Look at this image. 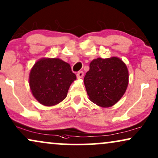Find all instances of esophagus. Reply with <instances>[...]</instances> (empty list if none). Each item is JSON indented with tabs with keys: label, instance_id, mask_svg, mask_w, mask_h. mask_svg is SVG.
<instances>
[{
	"label": "esophagus",
	"instance_id": "1",
	"mask_svg": "<svg viewBox=\"0 0 158 158\" xmlns=\"http://www.w3.org/2000/svg\"><path fill=\"white\" fill-rule=\"evenodd\" d=\"M84 76V72L83 71H79V72H77V78H79V79H80V78H82Z\"/></svg>",
	"mask_w": 158,
	"mask_h": 158
}]
</instances>
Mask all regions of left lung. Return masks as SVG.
<instances>
[{
    "label": "left lung",
    "instance_id": "1",
    "mask_svg": "<svg viewBox=\"0 0 158 158\" xmlns=\"http://www.w3.org/2000/svg\"><path fill=\"white\" fill-rule=\"evenodd\" d=\"M84 82L89 100L107 108L116 103L125 93L129 72L126 64L118 58H98L90 63Z\"/></svg>",
    "mask_w": 158,
    "mask_h": 158
}]
</instances>
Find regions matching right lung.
Wrapping results in <instances>:
<instances>
[{
  "mask_svg": "<svg viewBox=\"0 0 158 158\" xmlns=\"http://www.w3.org/2000/svg\"><path fill=\"white\" fill-rule=\"evenodd\" d=\"M76 79L69 64L59 58H43L31 69L29 86L34 97L41 104L51 106L66 98Z\"/></svg>",
  "mask_w": 158,
  "mask_h": 158,
  "instance_id": "obj_1",
  "label": "right lung"
}]
</instances>
